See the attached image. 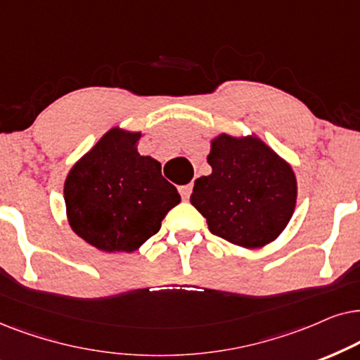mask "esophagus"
Returning a JSON list of instances; mask_svg holds the SVG:
<instances>
[{
	"instance_id": "1",
	"label": "esophagus",
	"mask_w": 360,
	"mask_h": 360,
	"mask_svg": "<svg viewBox=\"0 0 360 360\" xmlns=\"http://www.w3.org/2000/svg\"><path fill=\"white\" fill-rule=\"evenodd\" d=\"M191 193H193V186H191V184L179 186V194H181V198H183L184 200H188V199H189Z\"/></svg>"
}]
</instances>
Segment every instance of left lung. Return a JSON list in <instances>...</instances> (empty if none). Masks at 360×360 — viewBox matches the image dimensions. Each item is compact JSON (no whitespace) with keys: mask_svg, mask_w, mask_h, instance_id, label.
I'll use <instances>...</instances> for the list:
<instances>
[{"mask_svg":"<svg viewBox=\"0 0 360 360\" xmlns=\"http://www.w3.org/2000/svg\"><path fill=\"white\" fill-rule=\"evenodd\" d=\"M207 162L212 172L195 179L191 204L207 220L210 232L245 248L275 240L295 210L293 169L252 136H217Z\"/></svg>","mask_w":360,"mask_h":360,"instance_id":"8db88e82","label":"left lung"}]
</instances>
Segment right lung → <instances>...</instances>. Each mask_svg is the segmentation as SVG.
I'll use <instances>...</instances> for the list:
<instances>
[{
	"mask_svg": "<svg viewBox=\"0 0 360 360\" xmlns=\"http://www.w3.org/2000/svg\"><path fill=\"white\" fill-rule=\"evenodd\" d=\"M140 136L112 128L65 179L70 227L98 250H136L181 200L160 162L136 151Z\"/></svg>",
	"mask_w": 360,
	"mask_h": 360,
	"instance_id": "right-lung-1",
	"label": "right lung"
}]
</instances>
